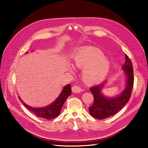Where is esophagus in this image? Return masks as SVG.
Here are the masks:
<instances>
[{"label":"esophagus","mask_w":148,"mask_h":148,"mask_svg":"<svg viewBox=\"0 0 148 148\" xmlns=\"http://www.w3.org/2000/svg\"><path fill=\"white\" fill-rule=\"evenodd\" d=\"M71 89H72V91L73 92H76V93H78V92H80L82 91V88H80L79 86H77V85H75V86H73Z\"/></svg>","instance_id":"esophagus-1"}]
</instances>
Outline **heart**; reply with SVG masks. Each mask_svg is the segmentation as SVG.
<instances>
[{
	"label": "heart",
	"mask_w": 148,
	"mask_h": 148,
	"mask_svg": "<svg viewBox=\"0 0 148 148\" xmlns=\"http://www.w3.org/2000/svg\"><path fill=\"white\" fill-rule=\"evenodd\" d=\"M74 65L82 69V78L89 85L101 82L108 74L110 62L99 49L91 47L79 49L73 57ZM70 70L72 71L71 68Z\"/></svg>",
	"instance_id": "1"
}]
</instances>
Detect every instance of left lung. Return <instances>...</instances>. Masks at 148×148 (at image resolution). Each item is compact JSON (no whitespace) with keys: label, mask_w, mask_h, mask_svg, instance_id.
Masks as SVG:
<instances>
[{"label":"left lung","mask_w":148,"mask_h":148,"mask_svg":"<svg viewBox=\"0 0 148 148\" xmlns=\"http://www.w3.org/2000/svg\"><path fill=\"white\" fill-rule=\"evenodd\" d=\"M122 69L127 75V85L125 90L119 96L108 98L103 96L101 89L107 82L90 88L94 96V103L89 108V112L93 117L99 120L108 118L119 112L128 102L133 87L134 77L132 62L127 54H125V62Z\"/></svg>","instance_id":"8db88e82"}]
</instances>
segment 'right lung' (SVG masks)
Segmentation results:
<instances>
[{"mask_svg":"<svg viewBox=\"0 0 148 148\" xmlns=\"http://www.w3.org/2000/svg\"><path fill=\"white\" fill-rule=\"evenodd\" d=\"M71 85L70 84H67L64 88L60 95L54 102H53L51 104L47 107H41V108H34V107L26 105L25 103L21 101V98L19 96L18 97L19 99L22 102V104L31 112H33L39 117L51 120L57 117L60 114L61 109L63 107L65 100L71 95Z\"/></svg>","mask_w":148,"mask_h":148,"instance_id":"right-lung-1","label":"right lung"}]
</instances>
